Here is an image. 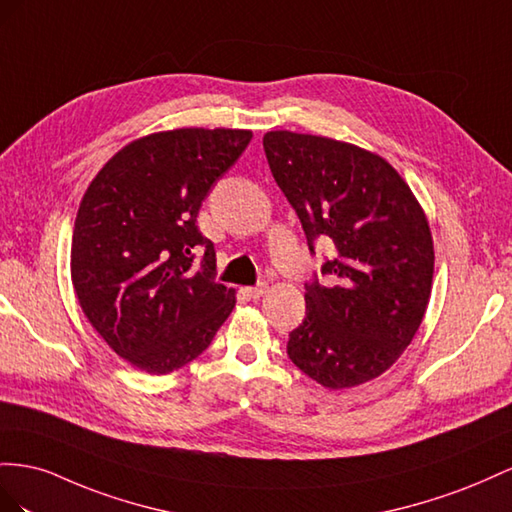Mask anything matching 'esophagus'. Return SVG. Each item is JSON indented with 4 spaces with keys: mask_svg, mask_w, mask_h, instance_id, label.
<instances>
[{
    "mask_svg": "<svg viewBox=\"0 0 512 512\" xmlns=\"http://www.w3.org/2000/svg\"><path fill=\"white\" fill-rule=\"evenodd\" d=\"M268 291V285L266 283H259V285H255V287H246L244 289V294L248 296V298H253V300H259L261 296H264Z\"/></svg>",
    "mask_w": 512,
    "mask_h": 512,
    "instance_id": "esophagus-1",
    "label": "esophagus"
}]
</instances>
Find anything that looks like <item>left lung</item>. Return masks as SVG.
Masks as SVG:
<instances>
[{"mask_svg": "<svg viewBox=\"0 0 512 512\" xmlns=\"http://www.w3.org/2000/svg\"><path fill=\"white\" fill-rule=\"evenodd\" d=\"M264 150L296 210L306 244L334 246L306 283V317L289 332L287 356L330 390L354 388L390 369L425 317L433 238L425 212L382 156L358 145L270 130Z\"/></svg>", "mask_w": 512, "mask_h": 512, "instance_id": "8db88e82", "label": "left lung"}]
</instances>
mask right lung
<instances>
[{"instance_id":"right-lung-1","label":"right lung","mask_w":512,"mask_h":512,"mask_svg":"<svg viewBox=\"0 0 512 512\" xmlns=\"http://www.w3.org/2000/svg\"><path fill=\"white\" fill-rule=\"evenodd\" d=\"M251 139L238 128L154 133L128 143L87 186L72 285L87 321L139 371L167 375L195 360L236 306V289L214 279V244L197 214Z\"/></svg>"}]
</instances>
